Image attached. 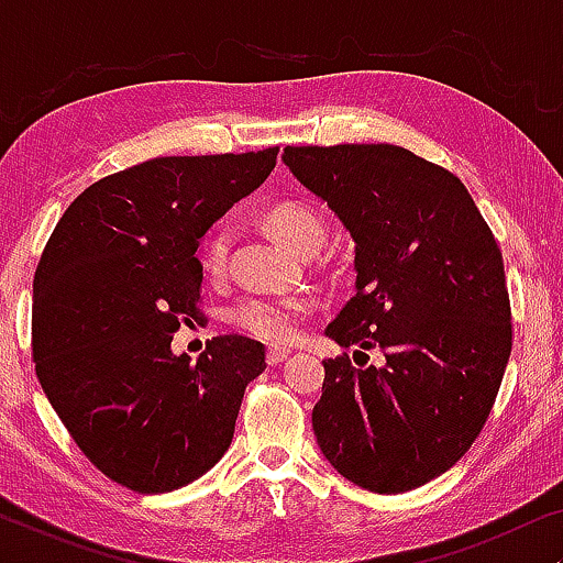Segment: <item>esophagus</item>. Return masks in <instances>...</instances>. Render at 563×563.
<instances>
[{"mask_svg":"<svg viewBox=\"0 0 563 563\" xmlns=\"http://www.w3.org/2000/svg\"><path fill=\"white\" fill-rule=\"evenodd\" d=\"M289 353H291V351H289V349H284V345H274V349H268V351H266V364H268V366L282 364V361L287 358Z\"/></svg>","mask_w":563,"mask_h":563,"instance_id":"1","label":"esophagus"}]
</instances>
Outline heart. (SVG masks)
<instances>
[{
  "mask_svg": "<svg viewBox=\"0 0 563 563\" xmlns=\"http://www.w3.org/2000/svg\"><path fill=\"white\" fill-rule=\"evenodd\" d=\"M264 225L274 241L299 256H310L320 251L328 238V225L312 207L297 202H282L264 214ZM230 249L228 228H218L207 238L202 249V266L210 276L225 272ZM310 312L305 297H249L230 310V322L243 333L266 343L291 341L297 333V322Z\"/></svg>",
  "mask_w": 563,
  "mask_h": 563,
  "instance_id": "1",
  "label": "heart"
}]
</instances>
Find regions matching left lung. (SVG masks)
Here are the masks:
<instances>
[{
    "label": "left lung",
    "mask_w": 563,
    "mask_h": 563,
    "mask_svg": "<svg viewBox=\"0 0 563 563\" xmlns=\"http://www.w3.org/2000/svg\"><path fill=\"white\" fill-rule=\"evenodd\" d=\"M282 158L356 243V295L328 338L384 353L382 366L322 361L320 451L368 492L428 484L482 433L512 351L495 235L459 176L399 145H287Z\"/></svg>",
    "instance_id": "left-lung-1"
}]
</instances>
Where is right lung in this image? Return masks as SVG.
<instances>
[{
  "label": "right lung",
  "mask_w": 563,
  "mask_h": 563,
  "mask_svg": "<svg viewBox=\"0 0 563 563\" xmlns=\"http://www.w3.org/2000/svg\"><path fill=\"white\" fill-rule=\"evenodd\" d=\"M276 153L164 156L110 174L68 205L45 243L35 374L84 456L122 487L179 489L233 441L264 345L218 335L191 364L172 341L199 314V238L266 181Z\"/></svg>",
  "instance_id": "right-lung-1"
}]
</instances>
